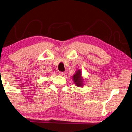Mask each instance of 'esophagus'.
Instances as JSON below:
<instances>
[{
    "label": "esophagus",
    "instance_id": "34e87169",
    "mask_svg": "<svg viewBox=\"0 0 132 132\" xmlns=\"http://www.w3.org/2000/svg\"><path fill=\"white\" fill-rule=\"evenodd\" d=\"M65 72H59V75H61V76H64V75H65Z\"/></svg>",
    "mask_w": 132,
    "mask_h": 132
}]
</instances>
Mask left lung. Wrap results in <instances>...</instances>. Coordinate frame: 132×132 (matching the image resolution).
<instances>
[{"label":"left lung","instance_id":"1","mask_svg":"<svg viewBox=\"0 0 132 132\" xmlns=\"http://www.w3.org/2000/svg\"><path fill=\"white\" fill-rule=\"evenodd\" d=\"M73 81L78 86H82L83 85V79L81 77V72L80 70H78L75 74L73 75Z\"/></svg>","mask_w":132,"mask_h":132}]
</instances>
